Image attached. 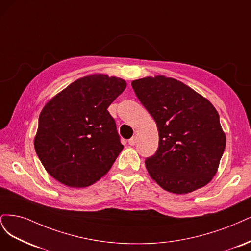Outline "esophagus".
<instances>
[{
  "instance_id": "obj_1",
  "label": "esophagus",
  "mask_w": 251,
  "mask_h": 251,
  "mask_svg": "<svg viewBox=\"0 0 251 251\" xmlns=\"http://www.w3.org/2000/svg\"><path fill=\"white\" fill-rule=\"evenodd\" d=\"M128 143H129V145H130V146H134L135 143H136V136L131 137V139L128 141Z\"/></svg>"
}]
</instances>
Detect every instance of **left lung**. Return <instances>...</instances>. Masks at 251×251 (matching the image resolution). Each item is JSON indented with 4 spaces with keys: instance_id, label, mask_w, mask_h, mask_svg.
<instances>
[{
    "instance_id": "left-lung-1",
    "label": "left lung",
    "mask_w": 251,
    "mask_h": 251,
    "mask_svg": "<svg viewBox=\"0 0 251 251\" xmlns=\"http://www.w3.org/2000/svg\"><path fill=\"white\" fill-rule=\"evenodd\" d=\"M131 85L157 125L158 149L145 160L151 178L174 194L204 187L216 175L226 145L214 105L163 75L133 80Z\"/></svg>"
}]
</instances>
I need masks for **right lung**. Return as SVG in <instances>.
<instances>
[{
	"label": "right lung",
	"mask_w": 251,
	"mask_h": 251,
	"mask_svg": "<svg viewBox=\"0 0 251 251\" xmlns=\"http://www.w3.org/2000/svg\"><path fill=\"white\" fill-rule=\"evenodd\" d=\"M126 86L118 77L88 75L47 102L34 148L53 178L70 188H86L109 171L123 145L107 108Z\"/></svg>",
	"instance_id": "add662e5"
}]
</instances>
